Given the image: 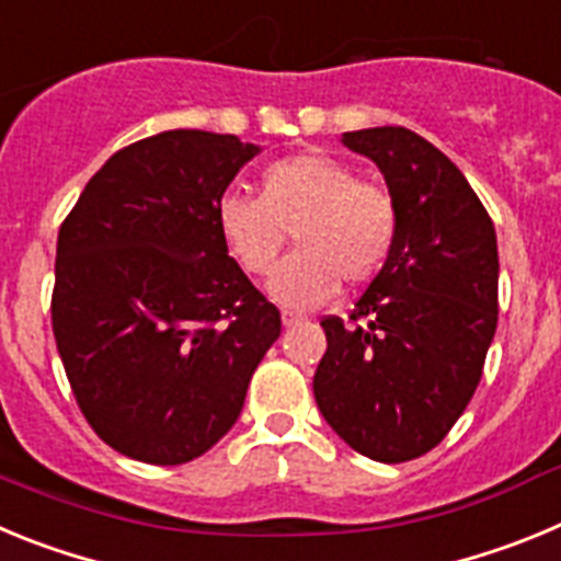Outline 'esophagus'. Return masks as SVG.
<instances>
[{
  "instance_id": "1",
  "label": "esophagus",
  "mask_w": 561,
  "mask_h": 561,
  "mask_svg": "<svg viewBox=\"0 0 561 561\" xmlns=\"http://www.w3.org/2000/svg\"><path fill=\"white\" fill-rule=\"evenodd\" d=\"M280 320H284L286 329H291V325L306 323V317L304 314H295V311H284V314H280Z\"/></svg>"
}]
</instances>
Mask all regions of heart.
Segmentation results:
<instances>
[{
  "instance_id": "1",
  "label": "heart",
  "mask_w": 561,
  "mask_h": 561,
  "mask_svg": "<svg viewBox=\"0 0 561 561\" xmlns=\"http://www.w3.org/2000/svg\"><path fill=\"white\" fill-rule=\"evenodd\" d=\"M216 227L232 261L252 277L275 270L286 230L295 227L297 250L272 275L270 295L289 309H311L340 289L342 277L362 284L385 266L399 213L388 187L309 151L272 162L261 173L257 199L227 193Z\"/></svg>"
}]
</instances>
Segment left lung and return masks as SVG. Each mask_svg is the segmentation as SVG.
Returning a JSON list of instances; mask_svg holds the SVG:
<instances>
[{"mask_svg": "<svg viewBox=\"0 0 561 561\" xmlns=\"http://www.w3.org/2000/svg\"><path fill=\"white\" fill-rule=\"evenodd\" d=\"M381 171L399 213L393 250L348 320L325 317L317 408L351 449L421 458L474 396L497 329V236L447 153L410 128L342 134Z\"/></svg>", "mask_w": 561, "mask_h": 561, "instance_id": "left-lung-1", "label": "left lung"}]
</instances>
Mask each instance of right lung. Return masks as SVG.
<instances>
[{
	"mask_svg": "<svg viewBox=\"0 0 561 561\" xmlns=\"http://www.w3.org/2000/svg\"><path fill=\"white\" fill-rule=\"evenodd\" d=\"M257 151L236 134H153L108 157L58 230V354L83 419L121 455L153 466L205 455L280 336V311L216 227Z\"/></svg>",
	"mask_w": 561,
	"mask_h": 561,
	"instance_id": "1",
	"label": "right lung"
}]
</instances>
